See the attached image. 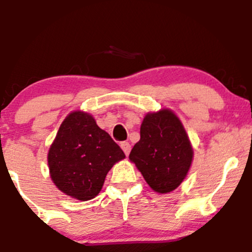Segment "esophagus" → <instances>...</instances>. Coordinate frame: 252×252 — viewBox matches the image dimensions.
Returning <instances> with one entry per match:
<instances>
[{"mask_svg": "<svg viewBox=\"0 0 252 252\" xmlns=\"http://www.w3.org/2000/svg\"><path fill=\"white\" fill-rule=\"evenodd\" d=\"M121 148L123 149L124 154L128 156L129 153H130V150H131V146H130L129 142H122V143H121Z\"/></svg>", "mask_w": 252, "mask_h": 252, "instance_id": "1", "label": "esophagus"}]
</instances>
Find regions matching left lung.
<instances>
[{"instance_id":"obj_1","label":"left lung","mask_w":252,"mask_h":252,"mask_svg":"<svg viewBox=\"0 0 252 252\" xmlns=\"http://www.w3.org/2000/svg\"><path fill=\"white\" fill-rule=\"evenodd\" d=\"M141 138L129 158L155 192L175 189L187 175L193 149L178 117L169 110L148 114L141 124Z\"/></svg>"}]
</instances>
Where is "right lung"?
Instances as JSON below:
<instances>
[{"label": "right lung", "instance_id": "obj_1", "mask_svg": "<svg viewBox=\"0 0 252 252\" xmlns=\"http://www.w3.org/2000/svg\"><path fill=\"white\" fill-rule=\"evenodd\" d=\"M124 158L123 150L91 115L74 111L58 130L48 152V167L58 189L86 201L100 192L109 170Z\"/></svg>", "mask_w": 252, "mask_h": 252}]
</instances>
